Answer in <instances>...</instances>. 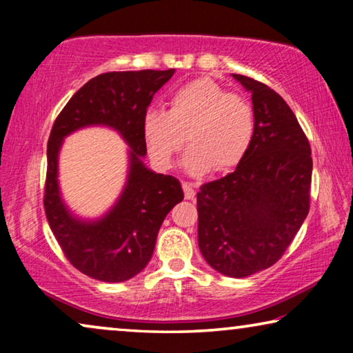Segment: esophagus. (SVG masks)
I'll return each mask as SVG.
<instances>
[{
	"label": "esophagus",
	"instance_id": "esophagus-1",
	"mask_svg": "<svg viewBox=\"0 0 353 353\" xmlns=\"http://www.w3.org/2000/svg\"><path fill=\"white\" fill-rule=\"evenodd\" d=\"M183 191H185V199H194L196 191H194V185H192V183H188V181L183 183Z\"/></svg>",
	"mask_w": 353,
	"mask_h": 353
}]
</instances>
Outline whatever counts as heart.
<instances>
[{"mask_svg":"<svg viewBox=\"0 0 353 353\" xmlns=\"http://www.w3.org/2000/svg\"><path fill=\"white\" fill-rule=\"evenodd\" d=\"M255 133V114L248 98L209 77L183 85L172 94L168 110L149 109L143 117V137L149 157L159 168H170L185 146L183 167L190 175L228 172L249 152Z\"/></svg>","mask_w":353,"mask_h":353,"instance_id":"heart-1","label":"heart"}]
</instances>
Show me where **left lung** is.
<instances>
[{
	"mask_svg": "<svg viewBox=\"0 0 353 353\" xmlns=\"http://www.w3.org/2000/svg\"><path fill=\"white\" fill-rule=\"evenodd\" d=\"M252 93L255 133L236 170L197 192V241L212 268L245 278L283 257L310 210L312 149L276 91L233 74Z\"/></svg>",
	"mask_w": 353,
	"mask_h": 353,
	"instance_id": "8db88e82",
	"label": "left lung"
}]
</instances>
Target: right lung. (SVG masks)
Masks as SVG:
<instances>
[{
  "mask_svg": "<svg viewBox=\"0 0 353 353\" xmlns=\"http://www.w3.org/2000/svg\"><path fill=\"white\" fill-rule=\"evenodd\" d=\"M175 70L108 72L91 79L64 105L48 139L45 212L62 252L86 276L105 283L133 278L152 257L157 233L168 212L183 201L180 181L144 167L143 117L152 96ZM88 124H105L130 146V172L123 196L101 221L75 219L57 186V156L67 134Z\"/></svg>",
  "mask_w": 353,
  "mask_h": 353,
  "instance_id": "right-lung-1",
  "label": "right lung"
}]
</instances>
